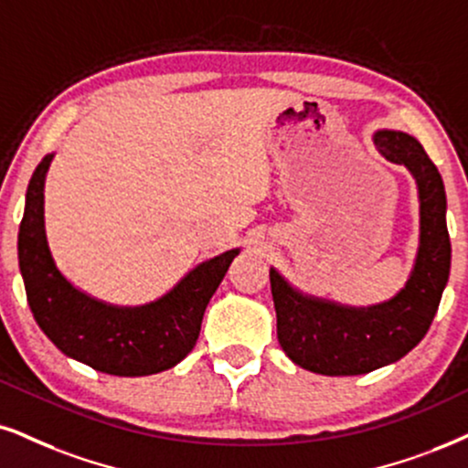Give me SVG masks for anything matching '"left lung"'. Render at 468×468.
Instances as JSON below:
<instances>
[{
    "label": "left lung",
    "instance_id": "obj_1",
    "mask_svg": "<svg viewBox=\"0 0 468 468\" xmlns=\"http://www.w3.org/2000/svg\"><path fill=\"white\" fill-rule=\"evenodd\" d=\"M375 145L386 160L406 165L417 180L420 201L417 262L406 288L390 302L371 308H349L305 297L271 269L282 349L295 365L313 373L362 375L399 360L428 334L449 280L452 243L441 173L410 134L378 132Z\"/></svg>",
    "mask_w": 468,
    "mask_h": 468
}]
</instances>
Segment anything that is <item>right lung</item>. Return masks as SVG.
Listing matches in <instances>:
<instances>
[{
    "mask_svg": "<svg viewBox=\"0 0 468 468\" xmlns=\"http://www.w3.org/2000/svg\"><path fill=\"white\" fill-rule=\"evenodd\" d=\"M54 154L45 155L26 193L19 225V269L38 327L62 354L95 371L141 378L184 360L199 338L206 305L239 250L197 269L158 302L119 308L84 295L56 269L45 236L43 186Z\"/></svg>",
    "mask_w": 468,
    "mask_h": 468,
    "instance_id": "add662e5",
    "label": "right lung"
}]
</instances>
